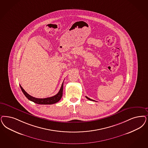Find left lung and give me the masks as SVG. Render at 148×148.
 Instances as JSON below:
<instances>
[{"label":"left lung","mask_w":148,"mask_h":148,"mask_svg":"<svg viewBox=\"0 0 148 148\" xmlns=\"http://www.w3.org/2000/svg\"><path fill=\"white\" fill-rule=\"evenodd\" d=\"M86 98L87 99H88V100H90V101H94V100H93V99H91L89 98L88 97H86Z\"/></svg>","instance_id":"obj_1"}]
</instances>
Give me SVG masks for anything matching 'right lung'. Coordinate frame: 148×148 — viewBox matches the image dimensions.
I'll return each instance as SVG.
<instances>
[{
  "mask_svg": "<svg viewBox=\"0 0 148 148\" xmlns=\"http://www.w3.org/2000/svg\"><path fill=\"white\" fill-rule=\"evenodd\" d=\"M63 82L62 84L61 87L57 94H56V95H55L52 97H48V98H37L32 97L24 90V89L22 88V87L20 85V86L21 88L22 91L25 95V96L31 101H32L34 103H36L38 104H52L56 103L57 102L60 101V100L61 99L62 95H63Z\"/></svg>",
  "mask_w": 148,
  "mask_h": 148,
  "instance_id": "add662e5",
  "label": "right lung"
}]
</instances>
